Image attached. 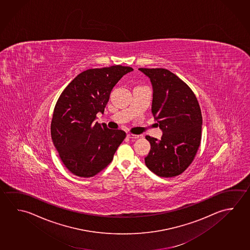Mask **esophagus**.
I'll return each mask as SVG.
<instances>
[{
	"label": "esophagus",
	"instance_id": "34e87169",
	"mask_svg": "<svg viewBox=\"0 0 250 250\" xmlns=\"http://www.w3.org/2000/svg\"><path fill=\"white\" fill-rule=\"evenodd\" d=\"M127 137L130 138V139H138L140 136L136 135V134H132V133H128Z\"/></svg>",
	"mask_w": 250,
	"mask_h": 250
}]
</instances>
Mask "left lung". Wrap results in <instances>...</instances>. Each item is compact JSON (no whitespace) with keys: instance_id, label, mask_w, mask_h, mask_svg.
<instances>
[{"instance_id":"1","label":"left lung","mask_w":250,"mask_h":250,"mask_svg":"<svg viewBox=\"0 0 250 250\" xmlns=\"http://www.w3.org/2000/svg\"><path fill=\"white\" fill-rule=\"evenodd\" d=\"M153 85L152 114L162 139L151 145L145 163L162 177L182 174L192 163L201 142L202 113L197 97L183 80L165 68H139Z\"/></svg>"}]
</instances>
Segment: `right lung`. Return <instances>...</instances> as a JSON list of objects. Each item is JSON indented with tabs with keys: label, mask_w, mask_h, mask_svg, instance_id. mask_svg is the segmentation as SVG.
Listing matches in <instances>:
<instances>
[{
	"label": "right lung",
	"mask_w": 250,
	"mask_h": 250,
	"mask_svg": "<svg viewBox=\"0 0 250 250\" xmlns=\"http://www.w3.org/2000/svg\"><path fill=\"white\" fill-rule=\"evenodd\" d=\"M131 66L90 68L62 91L53 110L51 135L63 164L72 174L92 177L110 164L125 138L122 130L94 123L104 112L112 88Z\"/></svg>",
	"instance_id": "add662e5"
}]
</instances>
